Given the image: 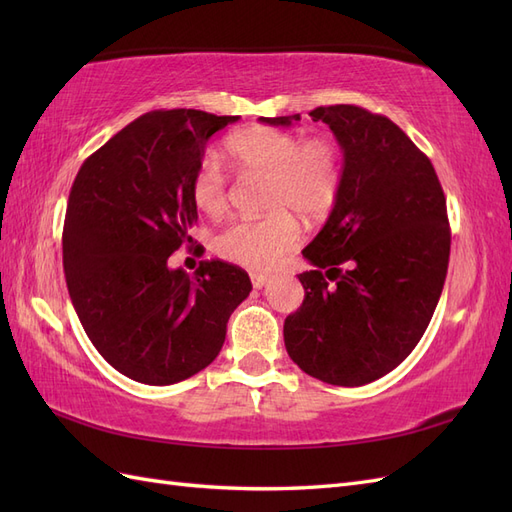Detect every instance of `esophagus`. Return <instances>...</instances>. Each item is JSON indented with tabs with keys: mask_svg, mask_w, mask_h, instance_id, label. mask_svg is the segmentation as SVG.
I'll use <instances>...</instances> for the list:
<instances>
[{
	"mask_svg": "<svg viewBox=\"0 0 512 512\" xmlns=\"http://www.w3.org/2000/svg\"><path fill=\"white\" fill-rule=\"evenodd\" d=\"M250 280H252V286L254 288H262V286H267L269 284V280H271V275L269 273H250Z\"/></svg>",
	"mask_w": 512,
	"mask_h": 512,
	"instance_id": "obj_1",
	"label": "esophagus"
}]
</instances>
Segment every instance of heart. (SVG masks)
I'll use <instances>...</instances> for the list:
<instances>
[{"instance_id":"heart-1","label":"heart","mask_w":512,"mask_h":512,"mask_svg":"<svg viewBox=\"0 0 512 512\" xmlns=\"http://www.w3.org/2000/svg\"><path fill=\"white\" fill-rule=\"evenodd\" d=\"M226 156L237 175L265 177L258 220H232L213 235V252L243 267H269L297 247L299 220H318L335 205L342 188V151L327 134L307 136L277 128H250L232 134ZM192 200L211 218L228 207V179L220 162L205 158L192 179Z\"/></svg>"}]
</instances>
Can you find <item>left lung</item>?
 I'll return each mask as SVG.
<instances>
[{
    "instance_id": "8db88e82",
    "label": "left lung",
    "mask_w": 512,
    "mask_h": 512,
    "mask_svg": "<svg viewBox=\"0 0 512 512\" xmlns=\"http://www.w3.org/2000/svg\"><path fill=\"white\" fill-rule=\"evenodd\" d=\"M344 151L342 188L303 256V305L284 322L290 359L335 386L393 371L421 342L451 256L446 198L431 160L406 132L363 106L309 113ZM271 126L301 121L260 117Z\"/></svg>"
}]
</instances>
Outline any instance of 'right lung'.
<instances>
[{"label":"right lung","mask_w":512,"mask_h":512,"mask_svg":"<svg viewBox=\"0 0 512 512\" xmlns=\"http://www.w3.org/2000/svg\"><path fill=\"white\" fill-rule=\"evenodd\" d=\"M239 117L194 108L145 113L83 162L64 222V271L87 337L119 374L175 384L220 354L226 322L250 294L247 273L168 258L198 220L192 179L209 138Z\"/></svg>","instance_id":"obj_1"}]
</instances>
